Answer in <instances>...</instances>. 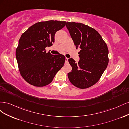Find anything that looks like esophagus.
<instances>
[{"label": "esophagus", "instance_id": "obj_1", "mask_svg": "<svg viewBox=\"0 0 129 129\" xmlns=\"http://www.w3.org/2000/svg\"><path fill=\"white\" fill-rule=\"evenodd\" d=\"M65 59H66V63H68V58H67V57H66V58H65Z\"/></svg>", "mask_w": 129, "mask_h": 129}]
</instances>
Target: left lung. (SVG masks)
<instances>
[{"label": "left lung", "mask_w": 129, "mask_h": 129, "mask_svg": "<svg viewBox=\"0 0 129 129\" xmlns=\"http://www.w3.org/2000/svg\"><path fill=\"white\" fill-rule=\"evenodd\" d=\"M66 27L76 48H81L78 63L72 58L68 59L72 67V71L68 73L69 80L77 88H89L99 81L107 67V45L97 31L88 25L67 22Z\"/></svg>", "instance_id": "obj_1"}]
</instances>
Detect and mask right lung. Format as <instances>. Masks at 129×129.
Masks as SVG:
<instances>
[{
  "label": "right lung",
  "instance_id": "1",
  "mask_svg": "<svg viewBox=\"0 0 129 129\" xmlns=\"http://www.w3.org/2000/svg\"><path fill=\"white\" fill-rule=\"evenodd\" d=\"M65 25L66 21L39 22L21 35L15 55L21 75L30 84L36 87L49 84L63 66V55H52L46 53L45 48L53 45L56 32Z\"/></svg>",
  "mask_w": 129,
  "mask_h": 129
}]
</instances>
